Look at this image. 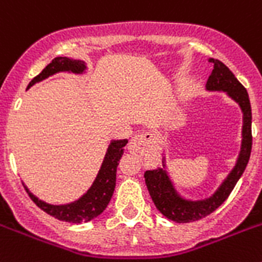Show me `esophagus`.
I'll return each mask as SVG.
<instances>
[{
  "label": "esophagus",
  "instance_id": "obj_1",
  "mask_svg": "<svg viewBox=\"0 0 262 262\" xmlns=\"http://www.w3.org/2000/svg\"><path fill=\"white\" fill-rule=\"evenodd\" d=\"M152 140H155V135H153L152 132H142V133L132 138L129 145H127V149L132 153L141 152L142 144L145 141H152Z\"/></svg>",
  "mask_w": 262,
  "mask_h": 262
}]
</instances>
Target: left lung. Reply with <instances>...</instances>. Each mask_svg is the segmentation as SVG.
Here are the masks:
<instances>
[{"instance_id":"8db88e82","label":"left lung","mask_w":262,"mask_h":262,"mask_svg":"<svg viewBox=\"0 0 262 262\" xmlns=\"http://www.w3.org/2000/svg\"><path fill=\"white\" fill-rule=\"evenodd\" d=\"M210 61L214 63V70L211 75L208 76L206 89L208 91H225L239 105L244 114L241 150L234 168L231 169L226 179L223 180L220 188L211 196L202 201H191L180 196L164 169L165 164H163V168L146 171L144 173L146 187L156 208L165 218L176 223L199 221L210 215L212 211H215L226 201L242 176L252 152V107H250L248 91L222 61L216 59H210Z\"/></svg>"}]
</instances>
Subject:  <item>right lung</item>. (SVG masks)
<instances>
[{"label":"right lung","instance_id":"add662e5","mask_svg":"<svg viewBox=\"0 0 262 262\" xmlns=\"http://www.w3.org/2000/svg\"><path fill=\"white\" fill-rule=\"evenodd\" d=\"M84 70H86L84 61L74 60V59H70V57L66 56L55 57L54 60L51 61L39 75L35 76L29 82L28 89L33 86L35 83L41 82L46 78L57 74V72L67 71L74 72V74H82ZM126 144L127 140H113L110 142L107 152L105 155V159H103V163H102V167L98 172L93 186L78 201L71 202L69 205H50V203L40 201L39 198H36L24 186L25 190H27L28 195L31 196L32 201L35 202L37 207L41 208L42 211H46L47 214L55 216L56 220L71 223L89 222V221L94 220L95 216H98L99 214H102L103 210L109 205L113 192H114V188H116V175L118 161L124 155V146Z\"/></svg>","mask_w":262,"mask_h":262}]
</instances>
